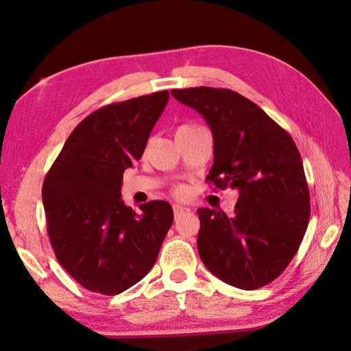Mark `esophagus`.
I'll use <instances>...</instances> for the list:
<instances>
[{"mask_svg": "<svg viewBox=\"0 0 351 351\" xmlns=\"http://www.w3.org/2000/svg\"><path fill=\"white\" fill-rule=\"evenodd\" d=\"M190 210L189 208H185V206H182V205H173V213H175V217H180L181 214H184V213H189Z\"/></svg>", "mask_w": 351, "mask_h": 351, "instance_id": "34e87169", "label": "esophagus"}]
</instances>
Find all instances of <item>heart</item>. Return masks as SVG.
<instances>
[{
	"label": "heart",
	"mask_w": 351,
	"mask_h": 351,
	"mask_svg": "<svg viewBox=\"0 0 351 351\" xmlns=\"http://www.w3.org/2000/svg\"><path fill=\"white\" fill-rule=\"evenodd\" d=\"M181 128H189V125H185V126H181ZM175 193H176V195H178V196H182V195H184V193H185V190H184L182 187H178Z\"/></svg>",
	"instance_id": "1"
}]
</instances>
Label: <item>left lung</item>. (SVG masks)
I'll use <instances>...</instances> for the list:
<instances>
[{
  "label": "left lung",
  "instance_id": "left-lung-1",
  "mask_svg": "<svg viewBox=\"0 0 351 351\" xmlns=\"http://www.w3.org/2000/svg\"><path fill=\"white\" fill-rule=\"evenodd\" d=\"M211 128L214 162L206 176L237 189L234 214L199 208L197 250L215 278L256 289L285 270L306 232L311 205L300 152L265 111L228 88L171 90Z\"/></svg>",
  "mask_w": 351,
  "mask_h": 351
}]
</instances>
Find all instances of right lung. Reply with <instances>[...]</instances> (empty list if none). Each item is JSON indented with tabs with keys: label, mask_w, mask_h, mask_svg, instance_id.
<instances>
[{
	"label": "right lung",
	"mask_w": 351,
	"mask_h": 351,
	"mask_svg": "<svg viewBox=\"0 0 351 351\" xmlns=\"http://www.w3.org/2000/svg\"><path fill=\"white\" fill-rule=\"evenodd\" d=\"M169 92L110 104L77 125L42 187L58 263L81 287L106 295L136 285L154 267L173 210L166 200L126 206L123 171L141 158Z\"/></svg>",
	"instance_id": "right-lung-1"
}]
</instances>
